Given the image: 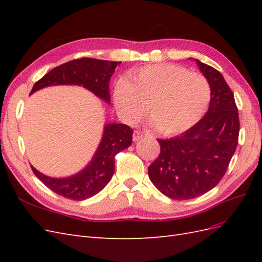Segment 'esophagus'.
<instances>
[{"label":"esophagus","mask_w":262,"mask_h":262,"mask_svg":"<svg viewBox=\"0 0 262 262\" xmlns=\"http://www.w3.org/2000/svg\"><path fill=\"white\" fill-rule=\"evenodd\" d=\"M143 136H144L143 132H141L139 130H136V131L133 132V141H139L140 139L143 138Z\"/></svg>","instance_id":"34e87169"}]
</instances>
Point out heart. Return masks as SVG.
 Masks as SVG:
<instances>
[{
    "label": "heart",
    "instance_id": "b5f03b06",
    "mask_svg": "<svg viewBox=\"0 0 262 262\" xmlns=\"http://www.w3.org/2000/svg\"><path fill=\"white\" fill-rule=\"evenodd\" d=\"M211 99L202 74L176 66H146L130 71L116 84L114 100L123 120L134 123L146 112L158 132L178 134L200 120Z\"/></svg>",
    "mask_w": 262,
    "mask_h": 262
}]
</instances>
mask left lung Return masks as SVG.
I'll return each instance as SVG.
<instances>
[{"label":"left lung","instance_id":"obj_1","mask_svg":"<svg viewBox=\"0 0 262 262\" xmlns=\"http://www.w3.org/2000/svg\"><path fill=\"white\" fill-rule=\"evenodd\" d=\"M211 87L207 114L185 133L157 139L161 152L148 177L170 199L188 200L208 192L223 178L238 144L239 117L234 94L223 75L196 60Z\"/></svg>","mask_w":262,"mask_h":262}]
</instances>
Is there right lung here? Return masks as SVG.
Returning a JSON list of instances; mask_svg holds the SVG:
<instances>
[{"mask_svg":"<svg viewBox=\"0 0 262 262\" xmlns=\"http://www.w3.org/2000/svg\"><path fill=\"white\" fill-rule=\"evenodd\" d=\"M120 63L92 58L69 61L54 68L37 81L30 94L47 86L75 84L84 86L96 96L109 102V80ZM132 134L133 130L126 124H107L93 161L84 170L72 177L51 178L42 175L33 166L31 169L47 187L57 194L75 201L89 199L98 193L112 179L115 172V157L119 152L131 145Z\"/></svg>","mask_w":262,"mask_h":262,"instance_id":"1","label":"right lung"}]
</instances>
